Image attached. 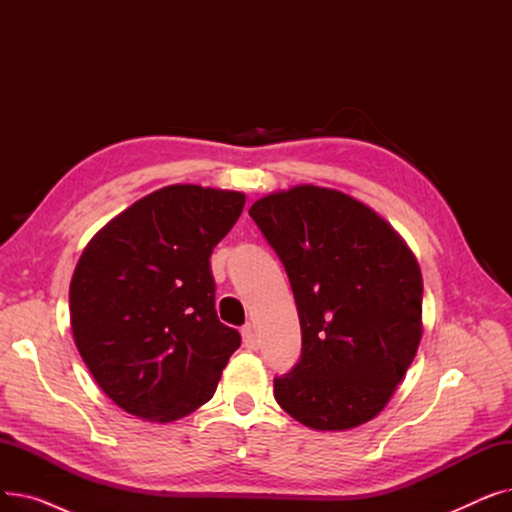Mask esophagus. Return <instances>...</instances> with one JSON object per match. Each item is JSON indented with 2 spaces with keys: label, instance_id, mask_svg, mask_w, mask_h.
<instances>
[{
  "label": "esophagus",
  "instance_id": "1",
  "mask_svg": "<svg viewBox=\"0 0 512 512\" xmlns=\"http://www.w3.org/2000/svg\"><path fill=\"white\" fill-rule=\"evenodd\" d=\"M240 334H242V344H245V348L247 351H257V334H255V328L251 326V324H247L245 328L240 330Z\"/></svg>",
  "mask_w": 512,
  "mask_h": 512
}]
</instances>
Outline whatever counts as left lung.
Masks as SVG:
<instances>
[{
  "label": "left lung",
  "instance_id": "left-lung-1",
  "mask_svg": "<svg viewBox=\"0 0 512 512\" xmlns=\"http://www.w3.org/2000/svg\"><path fill=\"white\" fill-rule=\"evenodd\" d=\"M249 215L278 253L297 303L303 351L274 380L278 405L317 432L378 417L423 336V278L402 236L336 188L299 184Z\"/></svg>",
  "mask_w": 512,
  "mask_h": 512
}]
</instances>
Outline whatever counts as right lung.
Instances as JSON below:
<instances>
[{
	"mask_svg": "<svg viewBox=\"0 0 512 512\" xmlns=\"http://www.w3.org/2000/svg\"><path fill=\"white\" fill-rule=\"evenodd\" d=\"M245 193L172 184L134 201L83 249L70 282L80 357L120 409L170 423L213 396L240 334L215 313L209 257Z\"/></svg>",
	"mask_w": 512,
	"mask_h": 512,
	"instance_id": "add662e5",
	"label": "right lung"
}]
</instances>
